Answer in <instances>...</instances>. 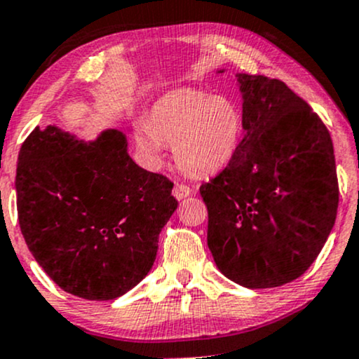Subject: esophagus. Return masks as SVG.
<instances>
[{
	"label": "esophagus",
	"instance_id": "1",
	"mask_svg": "<svg viewBox=\"0 0 359 359\" xmlns=\"http://www.w3.org/2000/svg\"><path fill=\"white\" fill-rule=\"evenodd\" d=\"M192 194V189L189 187V185H185V184H175V187H174V196H175V199H179V201H182V199H185V197H189Z\"/></svg>",
	"mask_w": 359,
	"mask_h": 359
}]
</instances>
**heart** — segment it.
Here are the masks:
<instances>
[{"label":"heart","instance_id":"1","mask_svg":"<svg viewBox=\"0 0 359 359\" xmlns=\"http://www.w3.org/2000/svg\"><path fill=\"white\" fill-rule=\"evenodd\" d=\"M245 119L240 106L226 96L177 89L151 106L148 121H137L135 143L151 163L162 160L163 145L185 174L209 177L222 170L241 145Z\"/></svg>","mask_w":359,"mask_h":359}]
</instances>
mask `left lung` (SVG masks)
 Wrapping results in <instances>:
<instances>
[{"label":"left lung","mask_w":359,"mask_h":359,"mask_svg":"<svg viewBox=\"0 0 359 359\" xmlns=\"http://www.w3.org/2000/svg\"><path fill=\"white\" fill-rule=\"evenodd\" d=\"M236 77L245 138L229 165L201 185L208 246L233 282L280 287L306 273L334 226V148L320 118L285 82Z\"/></svg>","instance_id":"left-lung-1"}]
</instances>
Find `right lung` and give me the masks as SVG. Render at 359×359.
<instances>
[{
  "label": "right lung",
  "mask_w": 359,
  "mask_h": 359,
  "mask_svg": "<svg viewBox=\"0 0 359 359\" xmlns=\"http://www.w3.org/2000/svg\"><path fill=\"white\" fill-rule=\"evenodd\" d=\"M15 187L36 263L62 290L88 300L116 299L147 277L179 205L174 182L138 167L118 130L84 142L36 126L20 148Z\"/></svg>",
  "instance_id": "right-lung-1"
}]
</instances>
